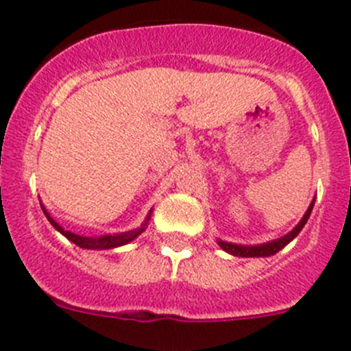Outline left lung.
<instances>
[{
	"label": "left lung",
	"mask_w": 351,
	"mask_h": 351,
	"mask_svg": "<svg viewBox=\"0 0 351 351\" xmlns=\"http://www.w3.org/2000/svg\"><path fill=\"white\" fill-rule=\"evenodd\" d=\"M313 204H315V199L312 201V204L308 206V209H306V213L303 215V218H301L300 223L296 225V227L293 228L291 232H287L284 237L280 239H275V241H270V242H265V244H256V245H244V244H234V242H225L221 241V239H218V245H220L221 250L227 251L228 254H234V256H239V258H263V256H271V254L279 253L282 247H286L287 244H289L291 241H293L294 237H296L298 234H300L301 230H303L304 223L308 221L310 218V213H312L313 209Z\"/></svg>",
	"instance_id": "left-lung-1"
}]
</instances>
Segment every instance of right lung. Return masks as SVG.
<instances>
[{
	"instance_id": "1",
	"label": "right lung",
	"mask_w": 351,
	"mask_h": 351,
	"mask_svg": "<svg viewBox=\"0 0 351 351\" xmlns=\"http://www.w3.org/2000/svg\"><path fill=\"white\" fill-rule=\"evenodd\" d=\"M43 208V213H45V216L48 218V221H50L51 225L55 227V230L60 232L64 237H67L69 241L74 242L76 245H80V247H83V250H114V247H121V245L128 244V242L135 241L136 237H138L140 234H142L143 230L147 228V225H149V220L150 216H152V209L149 211V215H147L145 221H143L142 225H140L138 228H133V230H128V232H121V234H106V235H98V237H84V235H77L74 234V232L71 230H65L62 225H58L57 221L53 220L50 216V213L45 209V206L41 204Z\"/></svg>"
}]
</instances>
